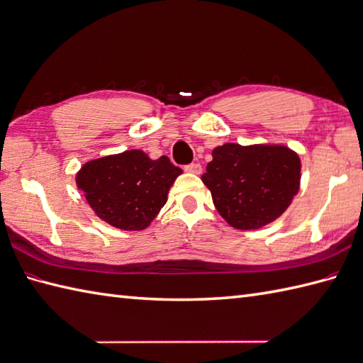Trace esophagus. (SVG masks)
Segmentation results:
<instances>
[{
	"instance_id": "obj_1",
	"label": "esophagus",
	"mask_w": 363,
	"mask_h": 363,
	"mask_svg": "<svg viewBox=\"0 0 363 363\" xmlns=\"http://www.w3.org/2000/svg\"><path fill=\"white\" fill-rule=\"evenodd\" d=\"M184 170L185 172H189V173H193V174H201V172H202V168H201V165L199 164H189V165H185L184 167Z\"/></svg>"
}]
</instances>
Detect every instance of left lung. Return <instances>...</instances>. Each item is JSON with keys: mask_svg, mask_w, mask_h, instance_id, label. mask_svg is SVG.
I'll list each match as a JSON object with an SVG mask.
<instances>
[{"mask_svg": "<svg viewBox=\"0 0 363 363\" xmlns=\"http://www.w3.org/2000/svg\"><path fill=\"white\" fill-rule=\"evenodd\" d=\"M202 182L213 204L235 229L254 230L281 216L298 193L300 157L271 143H224L212 151Z\"/></svg>", "mask_w": 363, "mask_h": 363, "instance_id": "1", "label": "left lung"}]
</instances>
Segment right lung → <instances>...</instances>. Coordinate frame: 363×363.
<instances>
[{"label":"right lung","instance_id":"add662e5","mask_svg":"<svg viewBox=\"0 0 363 363\" xmlns=\"http://www.w3.org/2000/svg\"><path fill=\"white\" fill-rule=\"evenodd\" d=\"M181 173L167 156L150 159L142 150H126L88 161L75 182L100 220L116 229L143 230Z\"/></svg>","mask_w":363,"mask_h":363}]
</instances>
